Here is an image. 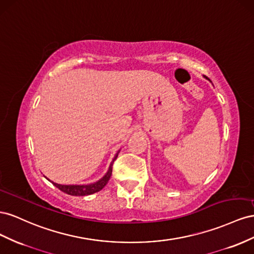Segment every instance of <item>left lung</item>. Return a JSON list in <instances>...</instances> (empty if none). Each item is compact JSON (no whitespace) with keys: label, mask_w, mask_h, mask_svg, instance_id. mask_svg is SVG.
Masks as SVG:
<instances>
[{"label":"left lung","mask_w":254,"mask_h":254,"mask_svg":"<svg viewBox=\"0 0 254 254\" xmlns=\"http://www.w3.org/2000/svg\"><path fill=\"white\" fill-rule=\"evenodd\" d=\"M206 78H207V77H206Z\"/></svg>","instance_id":"left-lung-1"}]
</instances>
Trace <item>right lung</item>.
Returning a JSON list of instances; mask_svg holds the SVG:
<instances>
[{"instance_id": "right-lung-1", "label": "right lung", "mask_w": 254, "mask_h": 254, "mask_svg": "<svg viewBox=\"0 0 254 254\" xmlns=\"http://www.w3.org/2000/svg\"><path fill=\"white\" fill-rule=\"evenodd\" d=\"M117 156H118V153L115 155L113 162L110 166V168H108V171L106 172V175L95 183L86 184V185H63V184L54 183V182H52V181H50L49 179L48 180L50 181V182H52L57 188H59L60 190L66 192L68 194H71V195H87V194L98 192L102 190V188L107 184L108 181H110L111 176H112V171H113V164L115 162V159L117 158Z\"/></svg>"}]
</instances>
